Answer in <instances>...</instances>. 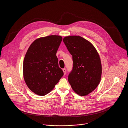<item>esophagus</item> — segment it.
Returning <instances> with one entry per match:
<instances>
[{"instance_id": "esophagus-1", "label": "esophagus", "mask_w": 128, "mask_h": 128, "mask_svg": "<svg viewBox=\"0 0 128 128\" xmlns=\"http://www.w3.org/2000/svg\"><path fill=\"white\" fill-rule=\"evenodd\" d=\"M62 71H63V72H64V74L65 75L66 73V68H64V69H62Z\"/></svg>"}]
</instances>
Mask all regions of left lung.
<instances>
[{"label": "left lung", "mask_w": 128, "mask_h": 128, "mask_svg": "<svg viewBox=\"0 0 128 128\" xmlns=\"http://www.w3.org/2000/svg\"><path fill=\"white\" fill-rule=\"evenodd\" d=\"M63 41L73 59V69L68 75V82L77 94L87 96L100 81L102 66L100 56L91 43L82 37L66 36Z\"/></svg>", "instance_id": "obj_1"}]
</instances>
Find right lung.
Wrapping results in <instances>:
<instances>
[{
    "mask_svg": "<svg viewBox=\"0 0 128 128\" xmlns=\"http://www.w3.org/2000/svg\"><path fill=\"white\" fill-rule=\"evenodd\" d=\"M62 37H40L29 47L24 60L23 76L28 88L43 96L51 91L64 75L56 56Z\"/></svg>",
    "mask_w": 128,
    "mask_h": 128,
    "instance_id": "obj_1",
    "label": "right lung"
}]
</instances>
